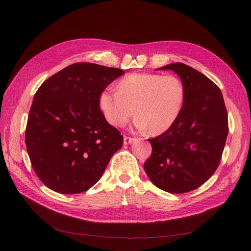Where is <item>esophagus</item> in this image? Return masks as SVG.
Wrapping results in <instances>:
<instances>
[{
    "label": "esophagus",
    "mask_w": 251,
    "mask_h": 251,
    "mask_svg": "<svg viewBox=\"0 0 251 251\" xmlns=\"http://www.w3.org/2000/svg\"><path fill=\"white\" fill-rule=\"evenodd\" d=\"M133 140H134V138H132V137L124 136V144H130Z\"/></svg>",
    "instance_id": "esophagus-1"
}]
</instances>
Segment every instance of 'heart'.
Segmentation results:
<instances>
[{
    "label": "heart",
    "instance_id": "obj_1",
    "mask_svg": "<svg viewBox=\"0 0 251 251\" xmlns=\"http://www.w3.org/2000/svg\"><path fill=\"white\" fill-rule=\"evenodd\" d=\"M184 100L185 89L177 76L132 73L119 81L118 90H102L99 105L105 120L115 127L125 126L135 114L138 130L161 134L177 121Z\"/></svg>",
    "mask_w": 251,
    "mask_h": 251
}]
</instances>
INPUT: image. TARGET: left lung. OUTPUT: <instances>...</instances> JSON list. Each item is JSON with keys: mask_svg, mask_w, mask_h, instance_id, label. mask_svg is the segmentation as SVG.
I'll use <instances>...</instances> for the list:
<instances>
[{"mask_svg": "<svg viewBox=\"0 0 251 251\" xmlns=\"http://www.w3.org/2000/svg\"><path fill=\"white\" fill-rule=\"evenodd\" d=\"M172 70L181 79L185 100L175 124L149 139L152 152L144 171L160 189L185 193L201 186L217 170L228 135V114L221 89L205 75L183 63Z\"/></svg>", "mask_w": 251, "mask_h": 251, "instance_id": "8db88e82", "label": "left lung"}]
</instances>
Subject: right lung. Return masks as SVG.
<instances>
[{"label":"right lung","mask_w":251,"mask_h":251,"mask_svg":"<svg viewBox=\"0 0 251 251\" xmlns=\"http://www.w3.org/2000/svg\"><path fill=\"white\" fill-rule=\"evenodd\" d=\"M122 69L75 63L50 76L34 95L25 132L37 177L63 194L88 190L100 179L123 136L102 115L99 97Z\"/></svg>","instance_id":"obj_1"}]
</instances>
